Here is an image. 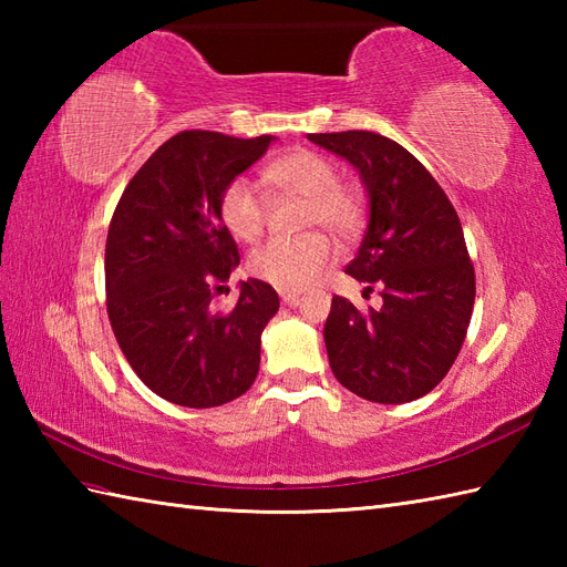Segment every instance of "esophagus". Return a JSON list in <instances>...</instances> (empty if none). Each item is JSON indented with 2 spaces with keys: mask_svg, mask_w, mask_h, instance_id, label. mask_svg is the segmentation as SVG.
Here are the masks:
<instances>
[{
  "mask_svg": "<svg viewBox=\"0 0 567 567\" xmlns=\"http://www.w3.org/2000/svg\"><path fill=\"white\" fill-rule=\"evenodd\" d=\"M299 290H280V297H282V302L287 305V307H295L297 302H299Z\"/></svg>",
  "mask_w": 567,
  "mask_h": 567,
  "instance_id": "34e87169",
  "label": "esophagus"
}]
</instances>
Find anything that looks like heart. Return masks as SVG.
Listing matches in <instances>:
<instances>
[{"instance_id": "b5f03b06", "label": "heart", "mask_w": 567, "mask_h": 567, "mask_svg": "<svg viewBox=\"0 0 567 567\" xmlns=\"http://www.w3.org/2000/svg\"><path fill=\"white\" fill-rule=\"evenodd\" d=\"M270 183L307 197L302 226H323L336 238H348L363 221V204L353 189L339 185L336 165L317 151L295 148L268 165ZM224 226L240 240H256L268 226V199L258 179L236 175L219 197ZM333 260L331 240L321 231L292 238H272L250 252L248 268L277 290H302L327 272Z\"/></svg>"}]
</instances>
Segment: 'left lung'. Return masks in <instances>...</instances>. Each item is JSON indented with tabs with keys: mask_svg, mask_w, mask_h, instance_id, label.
Masks as SVG:
<instances>
[{
	"mask_svg": "<svg viewBox=\"0 0 567 567\" xmlns=\"http://www.w3.org/2000/svg\"><path fill=\"white\" fill-rule=\"evenodd\" d=\"M353 163L370 195V224L346 272L378 290L380 309L333 295L323 327L329 365L368 402L429 394L461 353L475 305V268L457 212L412 153L372 131L309 134ZM365 292V295H368Z\"/></svg>",
	"mask_w": 567,
	"mask_h": 567,
	"instance_id": "obj_1",
	"label": "left lung"
}]
</instances>
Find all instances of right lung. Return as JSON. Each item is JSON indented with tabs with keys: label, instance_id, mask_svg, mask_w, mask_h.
<instances>
[{
	"label": "right lung",
	"instance_id": "1",
	"mask_svg": "<svg viewBox=\"0 0 567 567\" xmlns=\"http://www.w3.org/2000/svg\"><path fill=\"white\" fill-rule=\"evenodd\" d=\"M272 136L234 138L179 131L118 199L104 250L106 315L141 382L163 400L209 409L256 382L260 333L280 299L268 282H240L228 311H214L240 262L219 214L221 189L268 151Z\"/></svg>",
	"mask_w": 567,
	"mask_h": 567
}]
</instances>
